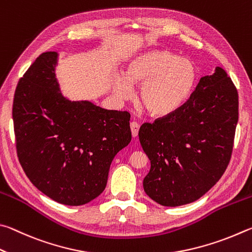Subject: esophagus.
I'll return each instance as SVG.
<instances>
[{
    "mask_svg": "<svg viewBox=\"0 0 252 252\" xmlns=\"http://www.w3.org/2000/svg\"><path fill=\"white\" fill-rule=\"evenodd\" d=\"M130 130H131V135H133V137H137L138 130H139V124L137 122H131Z\"/></svg>",
    "mask_w": 252,
    "mask_h": 252,
    "instance_id": "esophagus-1",
    "label": "esophagus"
}]
</instances>
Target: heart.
Listing matches in <instances>:
<instances>
[{
	"label": "heart",
	"instance_id": "obj_1",
	"mask_svg": "<svg viewBox=\"0 0 252 252\" xmlns=\"http://www.w3.org/2000/svg\"><path fill=\"white\" fill-rule=\"evenodd\" d=\"M197 67L191 60L166 50H152L135 56L126 74L113 79V92L121 100L134 97L140 87V103L157 117L173 114L186 103L197 81Z\"/></svg>",
	"mask_w": 252,
	"mask_h": 252
}]
</instances>
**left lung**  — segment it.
Listing matches in <instances>:
<instances>
[{
	"mask_svg": "<svg viewBox=\"0 0 252 252\" xmlns=\"http://www.w3.org/2000/svg\"><path fill=\"white\" fill-rule=\"evenodd\" d=\"M238 123V92L217 66L200 78L177 112L145 123L139 142L151 160L144 178L147 196L177 207L202 197L221 178L230 161Z\"/></svg>",
	"mask_w": 252,
	"mask_h": 252,
	"instance_id": "obj_1",
	"label": "left lung"
}]
</instances>
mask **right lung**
I'll list each match as a JSON object with an SVG mask.
<instances>
[{
	"mask_svg": "<svg viewBox=\"0 0 252 252\" xmlns=\"http://www.w3.org/2000/svg\"><path fill=\"white\" fill-rule=\"evenodd\" d=\"M57 62V52L43 53L17 84V156L39 191L60 204L81 206L104 191L114 157L130 143V115L64 96Z\"/></svg>",
	"mask_w": 252,
	"mask_h": 252,
	"instance_id": "add662e5",
	"label": "right lung"
}]
</instances>
